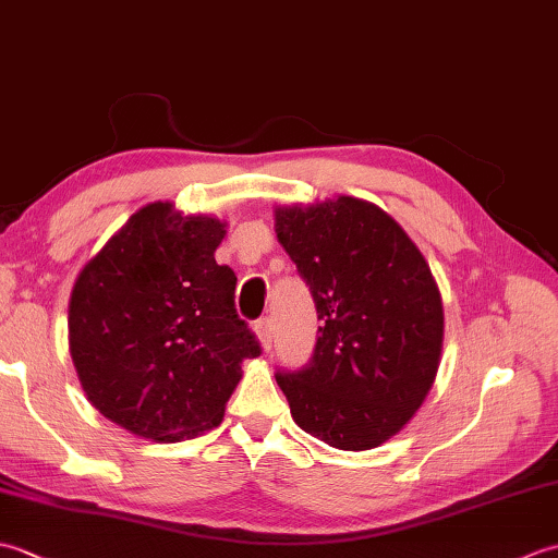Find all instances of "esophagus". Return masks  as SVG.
Returning a JSON list of instances; mask_svg holds the SVG:
<instances>
[{
  "label": "esophagus",
  "mask_w": 558,
  "mask_h": 558,
  "mask_svg": "<svg viewBox=\"0 0 558 558\" xmlns=\"http://www.w3.org/2000/svg\"><path fill=\"white\" fill-rule=\"evenodd\" d=\"M254 328H256V336L260 340V345H264V350H270L272 348V322H270V318L268 316L258 318Z\"/></svg>",
  "instance_id": "34e87169"
}]
</instances>
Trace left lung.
Wrapping results in <instances>:
<instances>
[{"instance_id": "left-lung-1", "label": "left lung", "mask_w": 558, "mask_h": 558, "mask_svg": "<svg viewBox=\"0 0 558 558\" xmlns=\"http://www.w3.org/2000/svg\"><path fill=\"white\" fill-rule=\"evenodd\" d=\"M276 232L322 322L310 364L276 372L292 420L340 450L381 446L436 378L444 306L432 270L388 213L352 196L278 208Z\"/></svg>"}]
</instances>
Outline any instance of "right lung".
<instances>
[{
	"instance_id": "right-lung-1",
	"label": "right lung",
	"mask_w": 558,
	"mask_h": 558,
	"mask_svg": "<svg viewBox=\"0 0 558 558\" xmlns=\"http://www.w3.org/2000/svg\"><path fill=\"white\" fill-rule=\"evenodd\" d=\"M225 225L148 204L90 258L71 292L69 348L88 400L153 441L196 438L222 422L260 342L218 266Z\"/></svg>"
}]
</instances>
